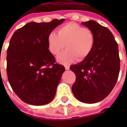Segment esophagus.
I'll list each match as a JSON object with an SVG mask.
<instances>
[{
	"label": "esophagus",
	"mask_w": 127,
	"mask_h": 127,
	"mask_svg": "<svg viewBox=\"0 0 127 127\" xmlns=\"http://www.w3.org/2000/svg\"><path fill=\"white\" fill-rule=\"evenodd\" d=\"M65 69L66 70H69L70 66L68 65H65Z\"/></svg>",
	"instance_id": "34e87169"
}]
</instances>
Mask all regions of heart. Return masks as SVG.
Listing matches in <instances>:
<instances>
[{"instance_id": "1", "label": "heart", "mask_w": 127, "mask_h": 127, "mask_svg": "<svg viewBox=\"0 0 127 127\" xmlns=\"http://www.w3.org/2000/svg\"><path fill=\"white\" fill-rule=\"evenodd\" d=\"M51 53L57 55L64 48H67L57 57V60L64 64H70L78 58L82 61L88 57L94 46V35L90 30L74 23L61 27L57 33L52 32L47 39Z\"/></svg>"}]
</instances>
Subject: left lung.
Instances as JSON below:
<instances>
[{
    "instance_id": "left-lung-1",
    "label": "left lung",
    "mask_w": 127,
    "mask_h": 127,
    "mask_svg": "<svg viewBox=\"0 0 127 127\" xmlns=\"http://www.w3.org/2000/svg\"><path fill=\"white\" fill-rule=\"evenodd\" d=\"M82 24L92 32L95 43L88 57L70 66L76 74L72 91L81 102L95 103L105 98L117 81L120 70L118 44L106 27L93 20Z\"/></svg>"
}]
</instances>
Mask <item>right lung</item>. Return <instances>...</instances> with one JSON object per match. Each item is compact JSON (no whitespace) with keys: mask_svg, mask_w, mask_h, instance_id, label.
Segmentation results:
<instances>
[{"mask_svg":"<svg viewBox=\"0 0 127 127\" xmlns=\"http://www.w3.org/2000/svg\"><path fill=\"white\" fill-rule=\"evenodd\" d=\"M64 19L30 22L12 36L7 49L6 72L13 91L25 103L43 105L53 100L65 68L55 63L47 39Z\"/></svg>","mask_w":127,"mask_h":127,"instance_id":"add662e5","label":"right lung"}]
</instances>
